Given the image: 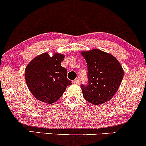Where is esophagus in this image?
<instances>
[{
	"instance_id": "obj_1",
	"label": "esophagus",
	"mask_w": 146,
	"mask_h": 146,
	"mask_svg": "<svg viewBox=\"0 0 146 146\" xmlns=\"http://www.w3.org/2000/svg\"><path fill=\"white\" fill-rule=\"evenodd\" d=\"M73 83H74V84H78V85H79V84H80V79H75L73 81Z\"/></svg>"
}]
</instances>
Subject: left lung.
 <instances>
[{
	"mask_svg": "<svg viewBox=\"0 0 146 146\" xmlns=\"http://www.w3.org/2000/svg\"><path fill=\"white\" fill-rule=\"evenodd\" d=\"M88 65V84L81 88L86 101L101 104L116 93L123 79L124 71L113 56L99 49L82 51Z\"/></svg>",
	"mask_w": 146,
	"mask_h": 146,
	"instance_id": "1",
	"label": "left lung"
}]
</instances>
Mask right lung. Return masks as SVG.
Masks as SVG:
<instances>
[{
	"mask_svg": "<svg viewBox=\"0 0 146 146\" xmlns=\"http://www.w3.org/2000/svg\"><path fill=\"white\" fill-rule=\"evenodd\" d=\"M65 56L48 53L37 56L25 70V79L29 90L40 101L52 104L58 100L67 86L72 83L67 79V70L61 66Z\"/></svg>",
	"mask_w": 146,
	"mask_h": 146,
	"instance_id": "obj_1",
	"label": "right lung"
}]
</instances>
